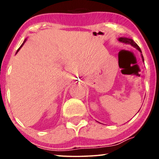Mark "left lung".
Masks as SVG:
<instances>
[{"label":"left lung","mask_w":159,"mask_h":159,"mask_svg":"<svg viewBox=\"0 0 159 159\" xmlns=\"http://www.w3.org/2000/svg\"><path fill=\"white\" fill-rule=\"evenodd\" d=\"M118 40L120 43H124V44H127V45H132V47L135 48L137 50H138V51L141 53V57H142L143 61L144 62V58H143V54H142V51H141L140 47L138 46V44H137V43L134 42V41L132 40V39H130V38H125V37H121V38H118Z\"/></svg>","instance_id":"8db88e82"}]
</instances>
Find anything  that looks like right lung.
I'll return each instance as SVG.
<instances>
[{
	"label": "right lung",
	"instance_id": "right-lung-1",
	"mask_svg": "<svg viewBox=\"0 0 159 159\" xmlns=\"http://www.w3.org/2000/svg\"><path fill=\"white\" fill-rule=\"evenodd\" d=\"M26 40H27V38H26V39H25V40H24V42H23V43H22V44H21V46H20V47H19V49H18V50H17V51H16V53H18V51H19V50H20V48H21V47H22V46H23V45H24V44H25V42H26Z\"/></svg>",
	"mask_w": 159,
	"mask_h": 159
}]
</instances>
